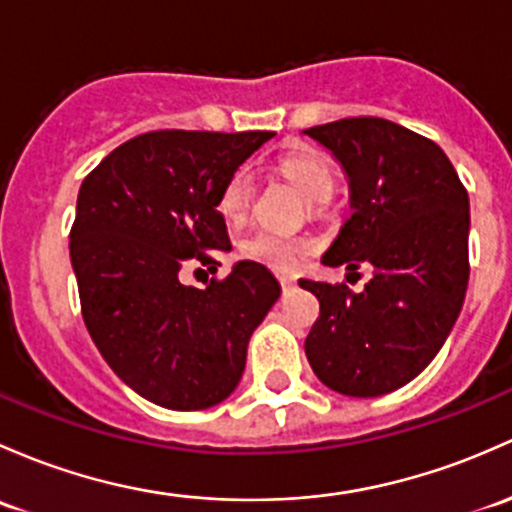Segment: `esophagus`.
<instances>
[{
    "label": "esophagus",
    "instance_id": "34e87169",
    "mask_svg": "<svg viewBox=\"0 0 512 512\" xmlns=\"http://www.w3.org/2000/svg\"><path fill=\"white\" fill-rule=\"evenodd\" d=\"M279 284H282V292H289L294 287V277H287V274H279Z\"/></svg>",
    "mask_w": 512,
    "mask_h": 512
}]
</instances>
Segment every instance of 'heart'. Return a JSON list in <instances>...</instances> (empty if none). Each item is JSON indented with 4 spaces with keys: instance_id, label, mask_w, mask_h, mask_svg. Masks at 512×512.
<instances>
[{
    "instance_id": "b5f03b06",
    "label": "heart",
    "mask_w": 512,
    "mask_h": 512,
    "mask_svg": "<svg viewBox=\"0 0 512 512\" xmlns=\"http://www.w3.org/2000/svg\"><path fill=\"white\" fill-rule=\"evenodd\" d=\"M279 171L304 196L306 203H326L333 196L336 176H333V166L328 164L324 154L311 152V149L289 152L279 159ZM250 201L252 176L247 169H238L235 174H230L220 191L218 211L225 220H242L250 208ZM240 252L247 260L260 262L272 270L292 272L309 257L311 242L306 238H289V235L257 230L240 242Z\"/></svg>"
}]
</instances>
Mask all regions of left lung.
I'll use <instances>...</instances> for the list:
<instances>
[{"label": "left lung", "mask_w": 512, "mask_h": 512, "mask_svg": "<svg viewBox=\"0 0 512 512\" xmlns=\"http://www.w3.org/2000/svg\"><path fill=\"white\" fill-rule=\"evenodd\" d=\"M304 134L341 164L353 211L321 262L370 270L360 292L299 279L321 304L306 358L341 395H385L432 363L459 319L469 193L437 144L390 120L348 117Z\"/></svg>", "instance_id": "1"}]
</instances>
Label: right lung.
Returning a JSON list of instances; mask_svg holds the SVG:
<instances>
[{
  "instance_id": "obj_1",
  "label": "right lung",
  "mask_w": 512,
  "mask_h": 512,
  "mask_svg": "<svg viewBox=\"0 0 512 512\" xmlns=\"http://www.w3.org/2000/svg\"><path fill=\"white\" fill-rule=\"evenodd\" d=\"M274 132L161 129L120 144L85 176L71 230L80 306L102 358L137 395L166 410L223 402L247 343L282 287L240 260L206 289L184 287L188 262L215 270L230 252L218 198L230 174Z\"/></svg>"
}]
</instances>
